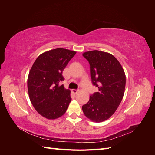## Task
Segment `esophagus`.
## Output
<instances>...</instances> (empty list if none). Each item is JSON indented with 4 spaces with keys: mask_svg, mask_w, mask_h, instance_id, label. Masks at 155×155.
<instances>
[{
    "mask_svg": "<svg viewBox=\"0 0 155 155\" xmlns=\"http://www.w3.org/2000/svg\"><path fill=\"white\" fill-rule=\"evenodd\" d=\"M79 92L78 90H75V89H73V90H72V93L73 94H77L78 92Z\"/></svg>",
    "mask_w": 155,
    "mask_h": 155,
    "instance_id": "34e87169",
    "label": "esophagus"
}]
</instances>
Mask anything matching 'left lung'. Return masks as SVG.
Returning <instances> with one entry per match:
<instances>
[{
    "mask_svg": "<svg viewBox=\"0 0 155 155\" xmlns=\"http://www.w3.org/2000/svg\"><path fill=\"white\" fill-rule=\"evenodd\" d=\"M83 56L90 64L92 82L99 91L90 96L82 110L94 122H102L114 113L123 99L125 74L120 62L109 53L92 50Z\"/></svg>",
    "mask_w": 155,
    "mask_h": 155,
    "instance_id": "8db88e82",
    "label": "left lung"
}]
</instances>
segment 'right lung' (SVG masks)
<instances>
[{"label": "right lung", "instance_id": "right-lung-1", "mask_svg": "<svg viewBox=\"0 0 155 155\" xmlns=\"http://www.w3.org/2000/svg\"><path fill=\"white\" fill-rule=\"evenodd\" d=\"M76 51L58 48L41 54L36 59L28 78V91L37 112L49 120L57 119L66 112L71 101L70 91L59 83L62 72Z\"/></svg>", "mask_w": 155, "mask_h": 155}]
</instances>
